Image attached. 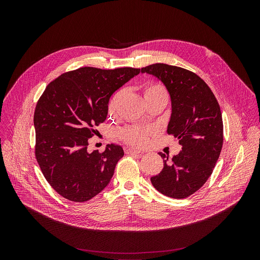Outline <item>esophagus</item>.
<instances>
[{"mask_svg": "<svg viewBox=\"0 0 260 260\" xmlns=\"http://www.w3.org/2000/svg\"><path fill=\"white\" fill-rule=\"evenodd\" d=\"M125 153L129 154V155H141V151L135 149V148H126L125 149Z\"/></svg>", "mask_w": 260, "mask_h": 260, "instance_id": "esophagus-1", "label": "esophagus"}]
</instances>
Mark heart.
Wrapping results in <instances>:
<instances>
[{"mask_svg":"<svg viewBox=\"0 0 260 260\" xmlns=\"http://www.w3.org/2000/svg\"><path fill=\"white\" fill-rule=\"evenodd\" d=\"M140 90L145 99V101H150V100H156V99H162L168 102V92L165 88V86L158 82H147L144 83L141 87ZM120 95L116 94L112 100H111L109 104V111L110 113H113L118 108L120 104ZM150 132L147 131L142 127L138 126H129L126 127L123 133V139L132 144L135 145H143L147 142L148 136H149Z\"/></svg>","mask_w":260,"mask_h":260,"instance_id":"obj_1","label":"heart"}]
</instances>
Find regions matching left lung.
<instances>
[{"label":"left lung","mask_w":260,"mask_h":260,"mask_svg":"<svg viewBox=\"0 0 260 260\" xmlns=\"http://www.w3.org/2000/svg\"><path fill=\"white\" fill-rule=\"evenodd\" d=\"M156 76L172 101L168 134L179 140V154L164 158V169L151 177L154 188L173 199H185L207 182L223 144V121L219 104L208 84L196 73L167 63L141 69Z\"/></svg>","instance_id":"1"}]
</instances>
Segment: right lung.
I'll list each match as a JSON object with an SVG mask.
<instances>
[{"label":"right lung","instance_id":"1","mask_svg":"<svg viewBox=\"0 0 260 260\" xmlns=\"http://www.w3.org/2000/svg\"><path fill=\"white\" fill-rule=\"evenodd\" d=\"M139 73L135 68L83 67L61 74L40 96L34 114L35 155L62 198L83 203L109 184L122 147L111 144L103 152H88V141L107 118L110 96Z\"/></svg>","mask_w":260,"mask_h":260}]
</instances>
